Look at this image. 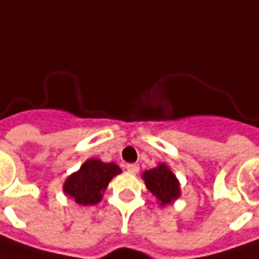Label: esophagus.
Instances as JSON below:
<instances>
[{
	"mask_svg": "<svg viewBox=\"0 0 259 259\" xmlns=\"http://www.w3.org/2000/svg\"><path fill=\"white\" fill-rule=\"evenodd\" d=\"M126 169L129 170L130 174H138V172H139V165H136V163H130V165L126 166Z\"/></svg>",
	"mask_w": 259,
	"mask_h": 259,
	"instance_id": "esophagus-1",
	"label": "esophagus"
}]
</instances>
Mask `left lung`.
Here are the masks:
<instances>
[{
    "label": "left lung",
    "mask_w": 259,
    "mask_h": 259,
    "mask_svg": "<svg viewBox=\"0 0 259 259\" xmlns=\"http://www.w3.org/2000/svg\"><path fill=\"white\" fill-rule=\"evenodd\" d=\"M142 178L145 181L147 191H150L156 196L162 206L172 203L181 196L179 181L165 163H160L156 167L143 172Z\"/></svg>",
    "instance_id": "8db88e82"
}]
</instances>
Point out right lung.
Segmentation results:
<instances>
[{"instance_id": "1", "label": "right lung", "mask_w": 259, "mask_h": 259, "mask_svg": "<svg viewBox=\"0 0 259 259\" xmlns=\"http://www.w3.org/2000/svg\"><path fill=\"white\" fill-rule=\"evenodd\" d=\"M119 174L121 169L113 162L104 163L99 159H89L66 179L63 191L78 205H96L102 201L109 182Z\"/></svg>"}]
</instances>
